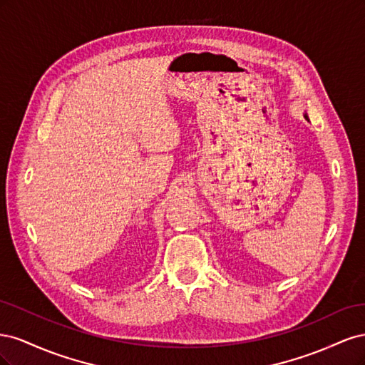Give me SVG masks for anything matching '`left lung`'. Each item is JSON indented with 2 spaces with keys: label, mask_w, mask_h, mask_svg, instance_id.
I'll return each mask as SVG.
<instances>
[{
  "label": "left lung",
  "mask_w": 365,
  "mask_h": 365,
  "mask_svg": "<svg viewBox=\"0 0 365 365\" xmlns=\"http://www.w3.org/2000/svg\"><path fill=\"white\" fill-rule=\"evenodd\" d=\"M304 118L309 121V117H307V114H304Z\"/></svg>",
  "instance_id": "left-lung-1"
}]
</instances>
